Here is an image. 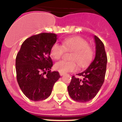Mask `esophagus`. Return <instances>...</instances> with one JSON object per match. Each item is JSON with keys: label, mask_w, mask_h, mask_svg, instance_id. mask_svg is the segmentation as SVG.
Instances as JSON below:
<instances>
[{"label": "esophagus", "mask_w": 122, "mask_h": 122, "mask_svg": "<svg viewBox=\"0 0 122 122\" xmlns=\"http://www.w3.org/2000/svg\"><path fill=\"white\" fill-rule=\"evenodd\" d=\"M59 74H60V76H63L64 74V72H59Z\"/></svg>", "instance_id": "esophagus-1"}]
</instances>
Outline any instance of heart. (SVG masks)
Segmentation results:
<instances>
[{"label":"heart","mask_w":122,"mask_h":122,"mask_svg":"<svg viewBox=\"0 0 122 122\" xmlns=\"http://www.w3.org/2000/svg\"><path fill=\"white\" fill-rule=\"evenodd\" d=\"M65 51H72L70 56L72 60H62L55 64V69L64 73L76 71L78 64L81 67H86L93 59V48L87 41L81 37L73 36L65 39L62 41V45L56 42L53 44L51 48V56L55 60H59Z\"/></svg>","instance_id":"obj_1"}]
</instances>
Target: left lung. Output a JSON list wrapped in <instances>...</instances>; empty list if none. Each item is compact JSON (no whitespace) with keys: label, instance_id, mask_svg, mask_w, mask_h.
Here are the masks:
<instances>
[{"label":"left lung","instance_id":"obj_1","mask_svg":"<svg viewBox=\"0 0 122 122\" xmlns=\"http://www.w3.org/2000/svg\"><path fill=\"white\" fill-rule=\"evenodd\" d=\"M96 52L95 57L89 67L77 75L82 79L72 77L67 90L70 97L75 101L86 102L95 97L101 89L105 78L107 55L103 42L98 37L94 36Z\"/></svg>","mask_w":122,"mask_h":122}]
</instances>
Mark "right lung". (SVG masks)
<instances>
[{
    "instance_id": "add662e5",
    "label": "right lung",
    "mask_w": 122,
    "mask_h": 122,
    "mask_svg": "<svg viewBox=\"0 0 122 122\" xmlns=\"http://www.w3.org/2000/svg\"><path fill=\"white\" fill-rule=\"evenodd\" d=\"M56 37L53 33L34 35L23 42L17 53V81L23 93L34 101L47 99L60 77L58 72L50 70L53 66L51 48L56 42Z\"/></svg>"
}]
</instances>
